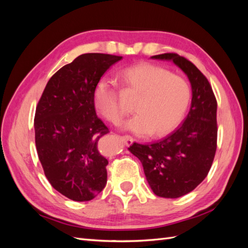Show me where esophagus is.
Returning a JSON list of instances; mask_svg holds the SVG:
<instances>
[{
    "label": "esophagus",
    "instance_id": "esophagus-1",
    "mask_svg": "<svg viewBox=\"0 0 248 248\" xmlns=\"http://www.w3.org/2000/svg\"><path fill=\"white\" fill-rule=\"evenodd\" d=\"M121 139L126 146H130L133 142V139L131 136H129V134H124V136L121 137Z\"/></svg>",
    "mask_w": 248,
    "mask_h": 248
}]
</instances>
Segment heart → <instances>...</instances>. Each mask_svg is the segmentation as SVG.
I'll return each mask as SVG.
<instances>
[{
  "mask_svg": "<svg viewBox=\"0 0 248 248\" xmlns=\"http://www.w3.org/2000/svg\"><path fill=\"white\" fill-rule=\"evenodd\" d=\"M119 78L137 95L133 101L137 114L124 124L126 129L157 138L171 132L183 121L191 101V87L185 78L158 65L140 63L120 71ZM94 101L108 122L118 124L124 117L117 90L108 80L100 79L96 84Z\"/></svg>",
  "mask_w": 248,
  "mask_h": 248,
  "instance_id": "heart-1",
  "label": "heart"
}]
</instances>
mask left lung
I'll list each match as a JSON object with an SVG mask.
<instances>
[{
    "mask_svg": "<svg viewBox=\"0 0 248 248\" xmlns=\"http://www.w3.org/2000/svg\"><path fill=\"white\" fill-rule=\"evenodd\" d=\"M171 60L188 77L192 99L188 115L176 130L151 144L133 142L129 151L140 160L156 196L176 199L192 191L211 169L217 148V101L207 78L175 52L151 57Z\"/></svg>",
    "mask_w": 248,
    "mask_h": 248,
    "instance_id": "obj_1",
    "label": "left lung"
}]
</instances>
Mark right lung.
Returning a JSON list of instances; mask_svg holds the SVG:
<instances>
[{"label":"right lung","instance_id":"obj_1","mask_svg":"<svg viewBox=\"0 0 248 248\" xmlns=\"http://www.w3.org/2000/svg\"><path fill=\"white\" fill-rule=\"evenodd\" d=\"M121 56L84 54L50 78L36 108L37 153L54 188L77 202L94 199L107 184L108 159L99 140L109 132L97 117L94 90Z\"/></svg>","mask_w":248,"mask_h":248}]
</instances>
